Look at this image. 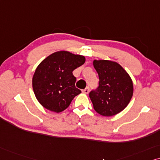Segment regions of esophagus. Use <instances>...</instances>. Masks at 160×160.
<instances>
[{"instance_id":"esophagus-1","label":"esophagus","mask_w":160,"mask_h":160,"mask_svg":"<svg viewBox=\"0 0 160 160\" xmlns=\"http://www.w3.org/2000/svg\"><path fill=\"white\" fill-rule=\"evenodd\" d=\"M82 93H88V92H89V87H87V88L83 89V90H82Z\"/></svg>"}]
</instances>
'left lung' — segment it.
I'll use <instances>...</instances> for the list:
<instances>
[{"label":"left lung","instance_id":"left-lung-1","mask_svg":"<svg viewBox=\"0 0 160 160\" xmlns=\"http://www.w3.org/2000/svg\"><path fill=\"white\" fill-rule=\"evenodd\" d=\"M99 75V86L89 93L93 109L103 116H112L128 105L133 94V83L127 72L116 62L93 61Z\"/></svg>","mask_w":160,"mask_h":160}]
</instances>
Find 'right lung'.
<instances>
[{"label": "right lung", "instance_id": "add662e5", "mask_svg": "<svg viewBox=\"0 0 160 160\" xmlns=\"http://www.w3.org/2000/svg\"><path fill=\"white\" fill-rule=\"evenodd\" d=\"M84 56L67 51L52 53L42 61L33 74L32 84L36 97L50 111L60 112L69 107L72 99L81 93L75 87L72 72L83 64Z\"/></svg>", "mask_w": 160, "mask_h": 160}]
</instances>
